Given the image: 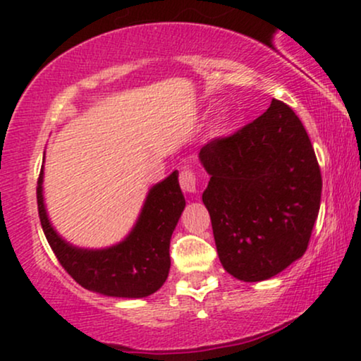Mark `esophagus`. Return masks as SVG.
<instances>
[{"label":"esophagus","mask_w":361,"mask_h":361,"mask_svg":"<svg viewBox=\"0 0 361 361\" xmlns=\"http://www.w3.org/2000/svg\"><path fill=\"white\" fill-rule=\"evenodd\" d=\"M179 184L184 192H195V187H197V179H195L194 169H190L189 166H185L184 169L180 171Z\"/></svg>","instance_id":"34e87169"}]
</instances>
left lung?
I'll return each mask as SVG.
<instances>
[{"label":"left lung","mask_w":361,"mask_h":361,"mask_svg":"<svg viewBox=\"0 0 361 361\" xmlns=\"http://www.w3.org/2000/svg\"><path fill=\"white\" fill-rule=\"evenodd\" d=\"M202 200L221 264L243 282L267 280L305 254L320 210L322 174L298 116L272 99L255 121L200 149Z\"/></svg>","instance_id":"8db88e82"}]
</instances>
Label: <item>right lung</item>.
Listing matches in <instances>:
<instances>
[{"label": "right lung", "mask_w": 361, "mask_h": 361, "mask_svg": "<svg viewBox=\"0 0 361 361\" xmlns=\"http://www.w3.org/2000/svg\"><path fill=\"white\" fill-rule=\"evenodd\" d=\"M179 172L154 185L149 192L133 232L118 245L86 250L69 245L51 227L43 202V169L37 177V214L46 240L63 269L81 285L107 297L142 298L157 292L171 269V237L185 199L179 187Z\"/></svg>", "instance_id": "right-lung-1"}]
</instances>
